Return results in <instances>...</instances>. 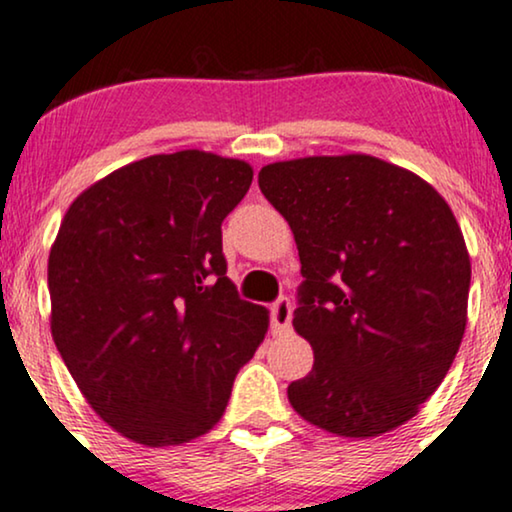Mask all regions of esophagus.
Segmentation results:
<instances>
[{
	"label": "esophagus",
	"instance_id": "34e87169",
	"mask_svg": "<svg viewBox=\"0 0 512 512\" xmlns=\"http://www.w3.org/2000/svg\"><path fill=\"white\" fill-rule=\"evenodd\" d=\"M291 315H294V308H291L289 298H277L270 308V320L272 329L275 331H287L291 327Z\"/></svg>",
	"mask_w": 512,
	"mask_h": 512
}]
</instances>
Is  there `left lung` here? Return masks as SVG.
<instances>
[{
	"label": "left lung",
	"instance_id": "left-lung-1",
	"mask_svg": "<svg viewBox=\"0 0 512 512\" xmlns=\"http://www.w3.org/2000/svg\"><path fill=\"white\" fill-rule=\"evenodd\" d=\"M301 258L294 329L313 345L291 407L327 433H390L435 393L468 322L470 256L449 204L371 155L301 157L258 171Z\"/></svg>",
	"mask_w": 512,
	"mask_h": 512
}]
</instances>
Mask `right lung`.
<instances>
[{
	"instance_id": "1",
	"label": "right lung",
	"mask_w": 512,
	"mask_h": 512,
	"mask_svg": "<svg viewBox=\"0 0 512 512\" xmlns=\"http://www.w3.org/2000/svg\"><path fill=\"white\" fill-rule=\"evenodd\" d=\"M254 169L204 150L152 155L86 188L49 254L51 336L91 409L145 447L209 433L268 310L225 277L221 223Z\"/></svg>"
}]
</instances>
